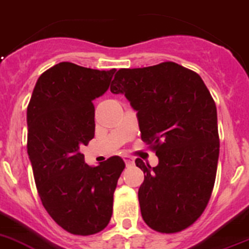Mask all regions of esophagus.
<instances>
[{"label": "esophagus", "instance_id": "34e87169", "mask_svg": "<svg viewBox=\"0 0 249 249\" xmlns=\"http://www.w3.org/2000/svg\"><path fill=\"white\" fill-rule=\"evenodd\" d=\"M124 162H125V164H126V166H131V164L134 163V160H133L131 157L125 156L124 157Z\"/></svg>", "mask_w": 249, "mask_h": 249}]
</instances>
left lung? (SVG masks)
Wrapping results in <instances>:
<instances>
[{
    "label": "left lung",
    "mask_w": 249,
    "mask_h": 249,
    "mask_svg": "<svg viewBox=\"0 0 249 249\" xmlns=\"http://www.w3.org/2000/svg\"><path fill=\"white\" fill-rule=\"evenodd\" d=\"M138 111L142 141L158 166L135 160L145 175L138 197L143 220L173 234L201 216L214 189L219 158L218 116L201 77L175 62L121 68L110 87Z\"/></svg>",
    "instance_id": "8db88e82"
}]
</instances>
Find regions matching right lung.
<instances>
[{
    "mask_svg": "<svg viewBox=\"0 0 249 249\" xmlns=\"http://www.w3.org/2000/svg\"><path fill=\"white\" fill-rule=\"evenodd\" d=\"M115 71L58 63L37 78L28 105V154L37 194L71 234H96L111 219L124 160L114 156L89 166L79 148L95 137L92 101L107 91Z\"/></svg>",
    "mask_w": 249,
    "mask_h": 249,
    "instance_id": "add662e5",
    "label": "right lung"
}]
</instances>
